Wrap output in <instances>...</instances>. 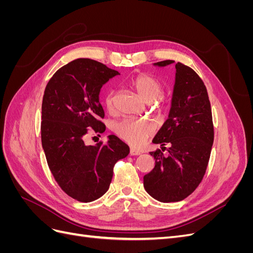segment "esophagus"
Masks as SVG:
<instances>
[{
	"label": "esophagus",
	"instance_id": "34e87169",
	"mask_svg": "<svg viewBox=\"0 0 253 253\" xmlns=\"http://www.w3.org/2000/svg\"><path fill=\"white\" fill-rule=\"evenodd\" d=\"M140 154H141V151L137 150L135 148H131V150H129V155L134 156V155H140Z\"/></svg>",
	"mask_w": 253,
	"mask_h": 253
}]
</instances>
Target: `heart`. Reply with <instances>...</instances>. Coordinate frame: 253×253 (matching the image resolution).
<instances>
[{
  "label": "heart",
  "instance_id": "b5f03b06",
  "mask_svg": "<svg viewBox=\"0 0 253 253\" xmlns=\"http://www.w3.org/2000/svg\"><path fill=\"white\" fill-rule=\"evenodd\" d=\"M131 85L145 102L155 100L163 93L162 83L154 76L148 74H140L136 76L131 81ZM114 102L115 93L111 90L105 96V105L109 111L114 110ZM115 132L125 141L135 145V147H138L154 132V126L148 120L125 118L117 122L116 126H115Z\"/></svg>",
  "mask_w": 253,
  "mask_h": 253
}]
</instances>
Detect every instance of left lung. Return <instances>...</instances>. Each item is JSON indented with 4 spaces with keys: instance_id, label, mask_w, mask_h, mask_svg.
Masks as SVG:
<instances>
[{
    "instance_id": "1",
    "label": "left lung",
    "mask_w": 253,
    "mask_h": 253,
    "mask_svg": "<svg viewBox=\"0 0 253 253\" xmlns=\"http://www.w3.org/2000/svg\"><path fill=\"white\" fill-rule=\"evenodd\" d=\"M173 63L166 60L153 65L166 67ZM175 68L169 117L153 139L162 149L169 143V155L165 156L159 149L150 152L155 167L143 176L145 191L162 203L185 200L200 185L214 139L211 104L203 80L179 62Z\"/></svg>"
}]
</instances>
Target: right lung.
<instances>
[{
	"mask_svg": "<svg viewBox=\"0 0 253 253\" xmlns=\"http://www.w3.org/2000/svg\"><path fill=\"white\" fill-rule=\"evenodd\" d=\"M118 75L97 61L77 59L58 70L44 90L42 147L56 181L78 202L101 197L110 188L115 164L129 153L128 145L115 135L104 144L84 142L87 127L103 131L99 95L104 84Z\"/></svg>",
	"mask_w": 253,
	"mask_h": 253,
	"instance_id": "add662e5",
	"label": "right lung"
}]
</instances>
